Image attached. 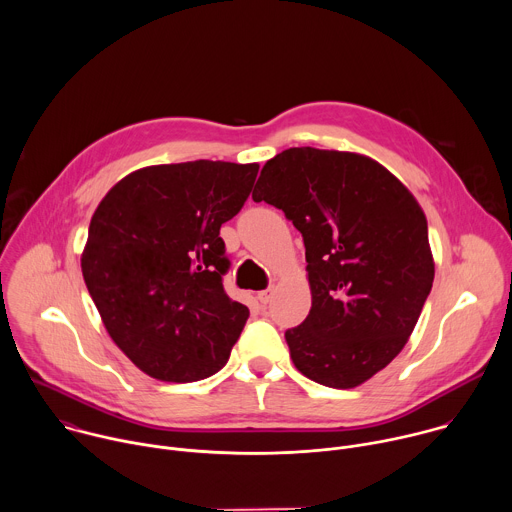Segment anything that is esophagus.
Masks as SVG:
<instances>
[{
	"instance_id": "obj_1",
	"label": "esophagus",
	"mask_w": 512,
	"mask_h": 512,
	"mask_svg": "<svg viewBox=\"0 0 512 512\" xmlns=\"http://www.w3.org/2000/svg\"><path fill=\"white\" fill-rule=\"evenodd\" d=\"M271 298H273V289H271V287L257 291V300H259L263 306H267V304L271 302Z\"/></svg>"
}]
</instances>
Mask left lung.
<instances>
[{
	"instance_id": "8db88e82",
	"label": "left lung",
	"mask_w": 512,
	"mask_h": 512,
	"mask_svg": "<svg viewBox=\"0 0 512 512\" xmlns=\"http://www.w3.org/2000/svg\"><path fill=\"white\" fill-rule=\"evenodd\" d=\"M253 200L304 237L312 308L285 332L296 369L332 389L369 381L403 350L431 291L421 206L375 160L316 148L271 158Z\"/></svg>"
}]
</instances>
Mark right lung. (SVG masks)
<instances>
[{"label":"right lung","mask_w":512,"mask_h":512,"mask_svg":"<svg viewBox=\"0 0 512 512\" xmlns=\"http://www.w3.org/2000/svg\"><path fill=\"white\" fill-rule=\"evenodd\" d=\"M259 164L196 160L141 168L97 206L83 277L113 342L158 381L221 371L249 308L231 300L221 225L243 208Z\"/></svg>","instance_id":"right-lung-1"}]
</instances>
